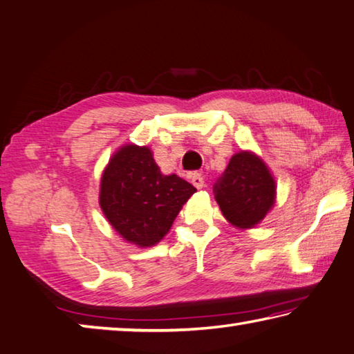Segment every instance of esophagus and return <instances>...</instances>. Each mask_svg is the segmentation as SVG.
<instances>
[{
	"mask_svg": "<svg viewBox=\"0 0 354 354\" xmlns=\"http://www.w3.org/2000/svg\"><path fill=\"white\" fill-rule=\"evenodd\" d=\"M189 179H190V183L194 184L196 189H203L204 187V178L201 176V173L192 171V173H189Z\"/></svg>",
	"mask_w": 354,
	"mask_h": 354,
	"instance_id": "esophagus-1",
	"label": "esophagus"
}]
</instances>
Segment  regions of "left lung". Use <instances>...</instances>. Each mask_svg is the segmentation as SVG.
Here are the masks:
<instances>
[{
  "instance_id": "left-lung-1",
  "label": "left lung",
  "mask_w": 354,
  "mask_h": 354,
  "mask_svg": "<svg viewBox=\"0 0 354 354\" xmlns=\"http://www.w3.org/2000/svg\"><path fill=\"white\" fill-rule=\"evenodd\" d=\"M214 194L226 220L248 229L259 224L272 207L275 183L260 158L240 151L230 158L226 170L216 179Z\"/></svg>"
}]
</instances>
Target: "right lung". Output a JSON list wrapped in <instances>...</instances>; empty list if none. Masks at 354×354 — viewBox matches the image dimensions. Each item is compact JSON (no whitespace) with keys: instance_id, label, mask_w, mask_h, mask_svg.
<instances>
[{"instance_id":"obj_1","label":"right lung","mask_w":354,"mask_h":354,"mask_svg":"<svg viewBox=\"0 0 354 354\" xmlns=\"http://www.w3.org/2000/svg\"><path fill=\"white\" fill-rule=\"evenodd\" d=\"M195 192L183 178L162 175L150 149L125 145L102 176L100 207L127 241L147 248L162 240Z\"/></svg>"}]
</instances>
